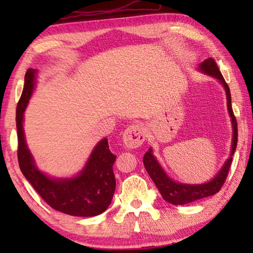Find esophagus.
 <instances>
[{
  "instance_id": "1",
  "label": "esophagus",
  "mask_w": 253,
  "mask_h": 253,
  "mask_svg": "<svg viewBox=\"0 0 253 253\" xmlns=\"http://www.w3.org/2000/svg\"><path fill=\"white\" fill-rule=\"evenodd\" d=\"M146 139L145 129L140 124H132L127 126L123 132V143L127 148H138Z\"/></svg>"
}]
</instances>
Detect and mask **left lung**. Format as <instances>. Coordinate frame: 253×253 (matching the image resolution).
Listing matches in <instances>:
<instances>
[{
  "label": "left lung",
  "instance_id": "obj_1",
  "mask_svg": "<svg viewBox=\"0 0 253 253\" xmlns=\"http://www.w3.org/2000/svg\"><path fill=\"white\" fill-rule=\"evenodd\" d=\"M199 69L203 72H205V74L219 79L221 84L223 85L224 89H226L228 112H229L231 123H233V145H231L230 157L226 161V164L223 165V167L221 168V170L214 176L212 181L204 183V184H183V183L172 181L164 171V169L161 168L159 162L155 160L154 155L152 154L153 153L152 148H150L145 153L143 162L148 175H150L152 181L154 182V184L157 185L162 198L166 202L174 204V205H184V204H189L195 202V200L206 198V197L213 196L216 192H219L221 188L223 186V183L228 176V171H229L231 161H233V158L231 157H233L234 152L236 151L237 146V122L236 117L234 115L233 108H231V95L229 86L227 85L226 81H224L222 75H221L219 68H217L215 61L213 58L210 57L204 61L203 63H200Z\"/></svg>",
  "mask_w": 253,
  "mask_h": 253
}]
</instances>
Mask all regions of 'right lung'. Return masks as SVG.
<instances>
[{
    "mask_svg": "<svg viewBox=\"0 0 253 253\" xmlns=\"http://www.w3.org/2000/svg\"><path fill=\"white\" fill-rule=\"evenodd\" d=\"M37 70L29 69L16 112L18 164L23 175L51 209L74 216H95L112 203L116 188L113 165L116 160L103 138L93 150L85 168L74 178H50L37 168L23 129L24 112L36 84Z\"/></svg>",
    "mask_w": 253,
    "mask_h": 253,
    "instance_id": "add662e5",
    "label": "right lung"
}]
</instances>
